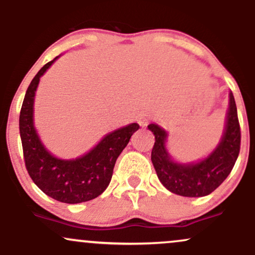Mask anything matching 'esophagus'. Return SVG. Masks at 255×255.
Returning <instances> with one entry per match:
<instances>
[{
  "label": "esophagus",
  "instance_id": "obj_1",
  "mask_svg": "<svg viewBox=\"0 0 255 255\" xmlns=\"http://www.w3.org/2000/svg\"><path fill=\"white\" fill-rule=\"evenodd\" d=\"M136 121L141 127H145V126H147L148 121H150V115L146 113H140L139 115L136 116Z\"/></svg>",
  "mask_w": 255,
  "mask_h": 255
}]
</instances>
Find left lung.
<instances>
[{
    "label": "left lung",
    "instance_id": "8db88e82",
    "mask_svg": "<svg viewBox=\"0 0 255 255\" xmlns=\"http://www.w3.org/2000/svg\"><path fill=\"white\" fill-rule=\"evenodd\" d=\"M147 128L153 133L156 140L151 152V160L157 176L166 189L177 195L189 198L209 195L223 183L239 157L241 129L235 99L231 92L223 136L212 153L200 162L181 164L172 160L165 147L166 131L154 124L148 125Z\"/></svg>",
    "mask_w": 255,
    "mask_h": 255
}]
</instances>
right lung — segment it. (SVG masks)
Here are the masks:
<instances>
[{
	"label": "right lung",
	"instance_id": "obj_1",
	"mask_svg": "<svg viewBox=\"0 0 255 255\" xmlns=\"http://www.w3.org/2000/svg\"><path fill=\"white\" fill-rule=\"evenodd\" d=\"M57 60L45 64L32 79L19 118L25 165L38 188L55 200L78 204L92 200L109 186L116 159L139 125L130 124L105 135L89 153L75 159H58L44 147L33 126V102L39 79Z\"/></svg>",
	"mask_w": 255,
	"mask_h": 255
}]
</instances>
